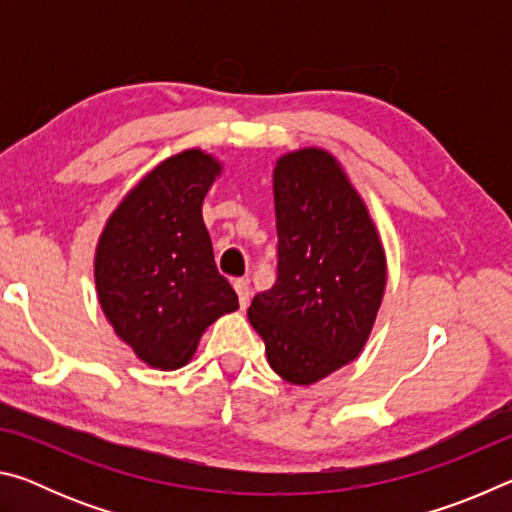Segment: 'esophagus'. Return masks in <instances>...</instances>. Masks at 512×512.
Segmentation results:
<instances>
[{
	"instance_id": "34e87169",
	"label": "esophagus",
	"mask_w": 512,
	"mask_h": 512,
	"mask_svg": "<svg viewBox=\"0 0 512 512\" xmlns=\"http://www.w3.org/2000/svg\"><path fill=\"white\" fill-rule=\"evenodd\" d=\"M235 291H237V298H239V307L246 309V307H248V300H250L248 280H237V282H235Z\"/></svg>"
}]
</instances>
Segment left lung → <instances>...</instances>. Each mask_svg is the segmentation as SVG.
Here are the masks:
<instances>
[{"instance_id": "1", "label": "left lung", "mask_w": 512, "mask_h": 512, "mask_svg": "<svg viewBox=\"0 0 512 512\" xmlns=\"http://www.w3.org/2000/svg\"><path fill=\"white\" fill-rule=\"evenodd\" d=\"M277 280L248 320L277 375L309 386L359 357L386 291V250L343 164L318 146L273 167Z\"/></svg>"}]
</instances>
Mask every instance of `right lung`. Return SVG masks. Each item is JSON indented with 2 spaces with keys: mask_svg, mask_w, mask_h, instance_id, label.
I'll return each instance as SVG.
<instances>
[{
  "mask_svg": "<svg viewBox=\"0 0 512 512\" xmlns=\"http://www.w3.org/2000/svg\"><path fill=\"white\" fill-rule=\"evenodd\" d=\"M223 162L185 149L146 173L103 225L94 253L99 305L146 366L189 363L214 320L239 309L219 275L203 201Z\"/></svg>",
  "mask_w": 512,
  "mask_h": 512,
  "instance_id": "right-lung-1",
  "label": "right lung"
}]
</instances>
